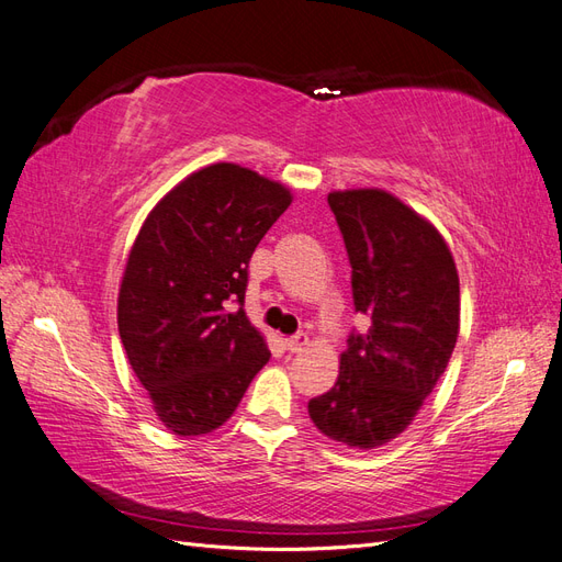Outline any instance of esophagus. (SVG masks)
I'll return each mask as SVG.
<instances>
[{"mask_svg":"<svg viewBox=\"0 0 562 562\" xmlns=\"http://www.w3.org/2000/svg\"><path fill=\"white\" fill-rule=\"evenodd\" d=\"M307 345H310V337L304 335V333H297L293 337H285V347H288V351H293V353L302 351Z\"/></svg>","mask_w":562,"mask_h":562,"instance_id":"34e87169","label":"esophagus"}]
</instances>
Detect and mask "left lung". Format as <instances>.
Segmentation results:
<instances>
[{"label": "left lung", "mask_w": 562, "mask_h": 562, "mask_svg": "<svg viewBox=\"0 0 562 562\" xmlns=\"http://www.w3.org/2000/svg\"><path fill=\"white\" fill-rule=\"evenodd\" d=\"M351 265V333L337 382L310 401L321 434L370 450L407 429L443 375L459 335V277L438 229L384 190L330 192Z\"/></svg>", "instance_id": "1"}]
</instances>
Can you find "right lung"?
I'll use <instances>...</instances> for the list:
<instances>
[{"label":"right lung","mask_w":562,"mask_h":562,"mask_svg":"<svg viewBox=\"0 0 562 562\" xmlns=\"http://www.w3.org/2000/svg\"><path fill=\"white\" fill-rule=\"evenodd\" d=\"M291 201L281 182L213 164L176 184L143 223L116 323L168 431L201 436L223 427L269 361L265 337L244 312L248 262Z\"/></svg>","instance_id":"obj_1"}]
</instances>
